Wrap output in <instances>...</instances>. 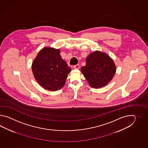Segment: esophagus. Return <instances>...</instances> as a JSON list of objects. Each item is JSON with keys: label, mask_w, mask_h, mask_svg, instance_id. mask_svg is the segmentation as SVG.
I'll list each match as a JSON object with an SVG mask.
<instances>
[{"label": "esophagus", "mask_w": 148, "mask_h": 148, "mask_svg": "<svg viewBox=\"0 0 148 148\" xmlns=\"http://www.w3.org/2000/svg\"><path fill=\"white\" fill-rule=\"evenodd\" d=\"M79 64H76V65H75L74 66H73V68H75V69H79Z\"/></svg>", "instance_id": "esophagus-1"}]
</instances>
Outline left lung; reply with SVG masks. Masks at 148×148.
<instances>
[{
  "label": "left lung",
  "instance_id": "8db88e82",
  "mask_svg": "<svg viewBox=\"0 0 148 148\" xmlns=\"http://www.w3.org/2000/svg\"><path fill=\"white\" fill-rule=\"evenodd\" d=\"M86 66L81 71L91 87L101 88L107 85L113 78L116 66L113 60L107 54L96 51L86 59Z\"/></svg>",
  "mask_w": 148,
  "mask_h": 148
}]
</instances>
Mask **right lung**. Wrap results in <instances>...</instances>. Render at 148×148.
Masks as SVG:
<instances>
[{
  "label": "right lung",
  "instance_id": "1",
  "mask_svg": "<svg viewBox=\"0 0 148 148\" xmlns=\"http://www.w3.org/2000/svg\"><path fill=\"white\" fill-rule=\"evenodd\" d=\"M36 80L41 87L57 91L65 84L71 68L60 56V50L44 47L38 54L32 66Z\"/></svg>",
  "mask_w": 148,
  "mask_h": 148
}]
</instances>
